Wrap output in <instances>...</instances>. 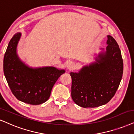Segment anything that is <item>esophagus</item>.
<instances>
[{
    "instance_id": "obj_1",
    "label": "esophagus",
    "mask_w": 134,
    "mask_h": 134,
    "mask_svg": "<svg viewBox=\"0 0 134 134\" xmlns=\"http://www.w3.org/2000/svg\"><path fill=\"white\" fill-rule=\"evenodd\" d=\"M67 67L68 69H72L74 67V64L72 62H69L68 64H67Z\"/></svg>"
}]
</instances>
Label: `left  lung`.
Segmentation results:
<instances>
[{"label": "left lung", "mask_w": 134, "mask_h": 134, "mask_svg": "<svg viewBox=\"0 0 134 134\" xmlns=\"http://www.w3.org/2000/svg\"><path fill=\"white\" fill-rule=\"evenodd\" d=\"M106 50L95 61L79 72H70L73 101L83 108H95L109 102L119 87L123 74V60L119 45L108 35Z\"/></svg>", "instance_id": "1"}]
</instances>
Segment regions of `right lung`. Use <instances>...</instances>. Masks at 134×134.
Returning <instances> with one entry per match:
<instances>
[{"instance_id":"obj_1","label":"right lung","mask_w":134,"mask_h":134,"mask_svg":"<svg viewBox=\"0 0 134 134\" xmlns=\"http://www.w3.org/2000/svg\"><path fill=\"white\" fill-rule=\"evenodd\" d=\"M21 33L10 41L4 58V72L12 92L18 100L38 105L49 98L54 85L65 70L54 67H30L21 61L16 52Z\"/></svg>"}]
</instances>
